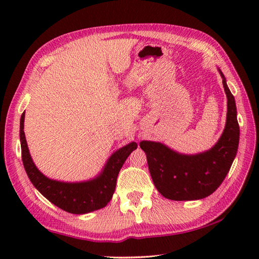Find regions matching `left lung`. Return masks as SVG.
Listing matches in <instances>:
<instances>
[{
  "instance_id": "1",
  "label": "left lung",
  "mask_w": 259,
  "mask_h": 259,
  "mask_svg": "<svg viewBox=\"0 0 259 259\" xmlns=\"http://www.w3.org/2000/svg\"><path fill=\"white\" fill-rule=\"evenodd\" d=\"M218 71L227 96V118L216 145L205 152L184 155L161 142H140V148L147 156L153 184L168 199L197 200L211 195L222 185L237 153L239 124L235 98L225 75L221 70Z\"/></svg>"
}]
</instances>
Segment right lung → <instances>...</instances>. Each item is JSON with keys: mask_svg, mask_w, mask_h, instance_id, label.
Returning <instances> with one entry per match:
<instances>
[{"mask_svg": "<svg viewBox=\"0 0 259 259\" xmlns=\"http://www.w3.org/2000/svg\"><path fill=\"white\" fill-rule=\"evenodd\" d=\"M24 113H22L20 121L22 161L33 186L53 205L70 213H88L106 207L112 198L121 167L130 153L137 149L136 142H130L114 151L96 178L81 183L53 180L43 175L32 160L23 130Z\"/></svg>", "mask_w": 259, "mask_h": 259, "instance_id": "1", "label": "right lung"}]
</instances>
